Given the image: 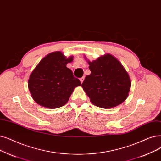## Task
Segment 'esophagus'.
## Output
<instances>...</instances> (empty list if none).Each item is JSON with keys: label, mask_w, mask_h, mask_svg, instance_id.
I'll return each instance as SVG.
<instances>
[{"label": "esophagus", "mask_w": 161, "mask_h": 161, "mask_svg": "<svg viewBox=\"0 0 161 161\" xmlns=\"http://www.w3.org/2000/svg\"><path fill=\"white\" fill-rule=\"evenodd\" d=\"M80 81H81V83H83V80H84V77H82V78H81L80 79Z\"/></svg>", "instance_id": "obj_1"}]
</instances>
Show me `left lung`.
<instances>
[{
    "mask_svg": "<svg viewBox=\"0 0 161 161\" xmlns=\"http://www.w3.org/2000/svg\"><path fill=\"white\" fill-rule=\"evenodd\" d=\"M91 74L81 87L94 105L103 108L119 105L127 99L131 86L128 72L114 57L106 54L88 61Z\"/></svg>",
    "mask_w": 161,
    "mask_h": 161,
    "instance_id": "left-lung-1",
    "label": "left lung"
}]
</instances>
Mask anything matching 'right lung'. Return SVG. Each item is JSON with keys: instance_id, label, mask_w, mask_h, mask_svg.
I'll return each mask as SVG.
<instances>
[{"instance_id": "right-lung-1", "label": "right lung", "mask_w": 161, "mask_h": 161, "mask_svg": "<svg viewBox=\"0 0 161 161\" xmlns=\"http://www.w3.org/2000/svg\"><path fill=\"white\" fill-rule=\"evenodd\" d=\"M73 60L60 51L53 52L42 59L30 76L28 87L33 100L48 108L64 106L75 87L81 85L66 64Z\"/></svg>"}]
</instances>
